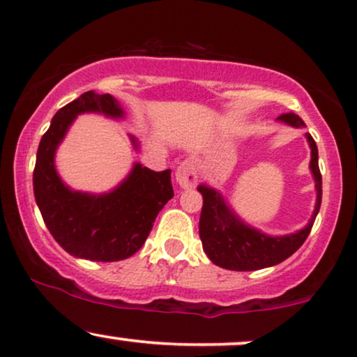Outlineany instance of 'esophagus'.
Wrapping results in <instances>:
<instances>
[{
    "instance_id": "obj_1",
    "label": "esophagus",
    "mask_w": 357,
    "mask_h": 357,
    "mask_svg": "<svg viewBox=\"0 0 357 357\" xmlns=\"http://www.w3.org/2000/svg\"><path fill=\"white\" fill-rule=\"evenodd\" d=\"M199 181V174H197L196 162L192 160H184L176 169V183L183 188V190H190L195 188Z\"/></svg>"
}]
</instances>
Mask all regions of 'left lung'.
<instances>
[{
  "label": "left lung",
  "instance_id": "1",
  "mask_svg": "<svg viewBox=\"0 0 357 357\" xmlns=\"http://www.w3.org/2000/svg\"><path fill=\"white\" fill-rule=\"evenodd\" d=\"M278 121L289 124L293 128H304L306 124L298 114L284 113ZM309 148H311V167L316 186V206L311 220L303 229L293 234L269 236L261 233L239 220L229 208L225 196L208 184H199L197 191L203 195V209L199 218V238L204 252L209 259L220 268L231 271H256V269L276 266L294 255L311 233V227L321 208L323 197V178H321L319 162H317V146L312 136L306 132Z\"/></svg>",
  "mask_w": 357,
  "mask_h": 357
}]
</instances>
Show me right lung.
Here are the masks:
<instances>
[{"label": "right lung", "mask_w": 357, "mask_h": 357, "mask_svg": "<svg viewBox=\"0 0 357 357\" xmlns=\"http://www.w3.org/2000/svg\"><path fill=\"white\" fill-rule=\"evenodd\" d=\"M83 113L124 118L121 105L111 94L88 91L63 106L40 141L33 173L34 197L46 227L64 251L101 263L121 261L139 251L158 213L174 196L171 169L156 173L135 162L113 191H73L56 171L54 154L76 116ZM130 137L139 149L136 137Z\"/></svg>", "instance_id": "obj_1"}]
</instances>
